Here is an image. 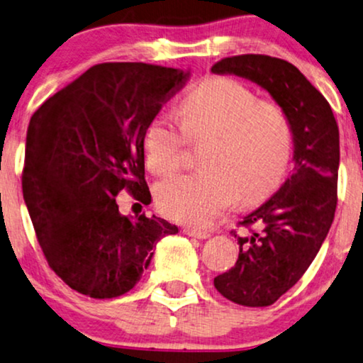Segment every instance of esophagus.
Listing matches in <instances>:
<instances>
[{"label": "esophagus", "instance_id": "34e87169", "mask_svg": "<svg viewBox=\"0 0 363 363\" xmlns=\"http://www.w3.org/2000/svg\"><path fill=\"white\" fill-rule=\"evenodd\" d=\"M184 234L189 235V238H197V239L211 238V234L207 230H197V229H192V227H184Z\"/></svg>", "mask_w": 363, "mask_h": 363}]
</instances>
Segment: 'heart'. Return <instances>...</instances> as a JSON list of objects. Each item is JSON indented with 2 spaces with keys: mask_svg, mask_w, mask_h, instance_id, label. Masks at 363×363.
<instances>
[{
  "mask_svg": "<svg viewBox=\"0 0 363 363\" xmlns=\"http://www.w3.org/2000/svg\"><path fill=\"white\" fill-rule=\"evenodd\" d=\"M189 143L202 144L204 169L164 181L156 189L159 209L174 220L202 227L239 199L264 201L287 176L294 131L286 111L238 79L216 76L196 86L181 104V121L159 113L144 131L149 171L171 176Z\"/></svg>",
  "mask_w": 363,
  "mask_h": 363,
  "instance_id": "obj_1",
  "label": "heart"
}]
</instances>
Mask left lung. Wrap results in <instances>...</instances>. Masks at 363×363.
<instances>
[{
	"instance_id": "1",
	"label": "left lung",
	"mask_w": 363,
	"mask_h": 363,
	"mask_svg": "<svg viewBox=\"0 0 363 363\" xmlns=\"http://www.w3.org/2000/svg\"><path fill=\"white\" fill-rule=\"evenodd\" d=\"M216 74L254 81L286 111L294 131L296 167L282 187L238 222L234 267L217 275L214 286L229 301L267 307L296 286L315 259L337 207L340 162L339 125L327 99L289 61L265 55L224 57Z\"/></svg>"
}]
</instances>
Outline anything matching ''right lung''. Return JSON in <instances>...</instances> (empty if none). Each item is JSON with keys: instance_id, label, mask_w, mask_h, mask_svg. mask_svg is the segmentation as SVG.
<instances>
[{"instance_id": "1", "label": "right lung", "mask_w": 363, "mask_h": 363, "mask_svg": "<svg viewBox=\"0 0 363 363\" xmlns=\"http://www.w3.org/2000/svg\"><path fill=\"white\" fill-rule=\"evenodd\" d=\"M191 72L146 62H101L31 116L23 197L45 259L71 289L93 298L129 292L152 249L176 225L121 216V191L149 204L144 131Z\"/></svg>"}]
</instances>
